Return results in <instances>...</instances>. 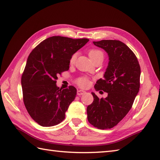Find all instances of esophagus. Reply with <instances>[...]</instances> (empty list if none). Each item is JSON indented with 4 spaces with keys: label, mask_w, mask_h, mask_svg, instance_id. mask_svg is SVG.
<instances>
[{
    "label": "esophagus",
    "mask_w": 160,
    "mask_h": 160,
    "mask_svg": "<svg viewBox=\"0 0 160 160\" xmlns=\"http://www.w3.org/2000/svg\"><path fill=\"white\" fill-rule=\"evenodd\" d=\"M86 93L85 91H83V90H78L77 91V95L78 96H82V95Z\"/></svg>",
    "instance_id": "esophagus-1"
}]
</instances>
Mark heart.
I'll use <instances>...</instances> for the list:
<instances>
[{
    "label": "heart",
    "instance_id": "1",
    "mask_svg": "<svg viewBox=\"0 0 160 160\" xmlns=\"http://www.w3.org/2000/svg\"><path fill=\"white\" fill-rule=\"evenodd\" d=\"M89 56L90 58L93 60L98 58H103L104 53L101 50L98 49H92L89 52ZM76 60V53L73 54L70 58V64H73ZM76 83L81 87H87L89 85V80L85 77H80L76 80Z\"/></svg>",
    "mask_w": 160,
    "mask_h": 160
}]
</instances>
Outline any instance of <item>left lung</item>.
I'll return each mask as SVG.
<instances>
[{
	"label": "left lung",
	"instance_id": "1",
	"mask_svg": "<svg viewBox=\"0 0 160 160\" xmlns=\"http://www.w3.org/2000/svg\"><path fill=\"white\" fill-rule=\"evenodd\" d=\"M96 46L108 53V67L104 79L95 84L96 91L108 93L100 99L94 93L93 102L87 108V119L91 124L100 129L116 126L130 111L140 89V66L136 56L124 43L116 40L93 42Z\"/></svg>",
	"mask_w": 160,
	"mask_h": 160
}]
</instances>
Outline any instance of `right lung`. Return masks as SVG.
Instances as JSON below:
<instances>
[{
	"label": "right lung",
	"instance_id": "add662e5",
	"mask_svg": "<svg viewBox=\"0 0 160 160\" xmlns=\"http://www.w3.org/2000/svg\"><path fill=\"white\" fill-rule=\"evenodd\" d=\"M89 40L52 36L30 53L21 78L23 102L30 116L42 127L57 125L65 118L77 90L73 86L60 89L56 80L69 70L71 56Z\"/></svg>",
	"mask_w": 160,
	"mask_h": 160
}]
</instances>
